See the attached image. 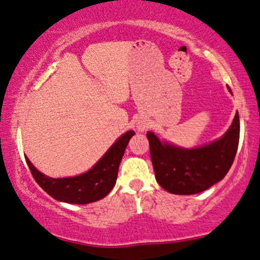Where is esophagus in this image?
Returning <instances> with one entry per match:
<instances>
[{
    "label": "esophagus",
    "mask_w": 260,
    "mask_h": 260,
    "mask_svg": "<svg viewBox=\"0 0 260 260\" xmlns=\"http://www.w3.org/2000/svg\"><path fill=\"white\" fill-rule=\"evenodd\" d=\"M138 128H139L140 131H144V129H145V127H144V126H139Z\"/></svg>",
    "instance_id": "1"
}]
</instances>
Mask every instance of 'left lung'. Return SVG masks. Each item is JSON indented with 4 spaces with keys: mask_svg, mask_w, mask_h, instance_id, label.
I'll list each match as a JSON object with an SVG mask.
<instances>
[{
    "mask_svg": "<svg viewBox=\"0 0 260 260\" xmlns=\"http://www.w3.org/2000/svg\"><path fill=\"white\" fill-rule=\"evenodd\" d=\"M146 137L159 186L173 194H196L221 181L231 169L239 145V113L224 136L197 149L160 141L152 132H147Z\"/></svg>",
    "mask_w": 260,
    "mask_h": 260,
    "instance_id": "1",
    "label": "left lung"
}]
</instances>
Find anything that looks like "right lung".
<instances>
[{
  "mask_svg": "<svg viewBox=\"0 0 260 260\" xmlns=\"http://www.w3.org/2000/svg\"><path fill=\"white\" fill-rule=\"evenodd\" d=\"M134 134V131H128L121 136L88 172L78 176L52 179L38 172L27 157L25 159L36 182L54 199L70 204L93 203L113 189L124 150Z\"/></svg>",
  "mask_w": 260,
  "mask_h": 260,
  "instance_id": "1",
  "label": "right lung"
}]
</instances>
